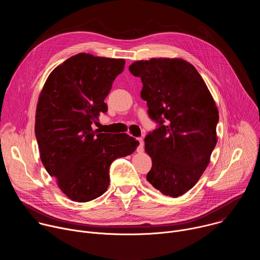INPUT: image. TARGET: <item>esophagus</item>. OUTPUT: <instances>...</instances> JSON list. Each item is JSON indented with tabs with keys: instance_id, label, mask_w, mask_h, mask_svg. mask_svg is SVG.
Listing matches in <instances>:
<instances>
[{
	"instance_id": "34e87169",
	"label": "esophagus",
	"mask_w": 260,
	"mask_h": 260,
	"mask_svg": "<svg viewBox=\"0 0 260 260\" xmlns=\"http://www.w3.org/2000/svg\"><path fill=\"white\" fill-rule=\"evenodd\" d=\"M137 140H138V142H139V146H138L137 151H138V152H141V151L143 150V147H144V141H143V138H138Z\"/></svg>"
}]
</instances>
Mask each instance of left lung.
<instances>
[{"label": "left lung", "instance_id": "obj_1", "mask_svg": "<svg viewBox=\"0 0 260 260\" xmlns=\"http://www.w3.org/2000/svg\"><path fill=\"white\" fill-rule=\"evenodd\" d=\"M129 72L143 83L141 98L158 126L145 138L152 159L146 179L162 194L191 189L209 165L217 143L219 114L197 69L181 58L138 60Z\"/></svg>", "mask_w": 260, "mask_h": 260}]
</instances>
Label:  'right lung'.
Segmentation results:
<instances>
[{"label": "right lung", "mask_w": 260, "mask_h": 260, "mask_svg": "<svg viewBox=\"0 0 260 260\" xmlns=\"http://www.w3.org/2000/svg\"><path fill=\"white\" fill-rule=\"evenodd\" d=\"M124 64L122 58L76 54L50 73L40 93L35 123L40 158L72 201L85 203L106 192L111 164L139 145L125 133L91 128L108 111L104 101Z\"/></svg>", "instance_id": "add662e5"}]
</instances>
